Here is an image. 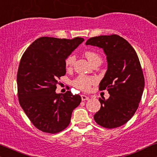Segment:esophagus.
I'll return each instance as SVG.
<instances>
[{"mask_svg": "<svg viewBox=\"0 0 157 157\" xmlns=\"http://www.w3.org/2000/svg\"><path fill=\"white\" fill-rule=\"evenodd\" d=\"M81 98H82V101H85V100H89V97H87V96L85 95H81Z\"/></svg>", "mask_w": 157, "mask_h": 157, "instance_id": "obj_1", "label": "esophagus"}]
</instances>
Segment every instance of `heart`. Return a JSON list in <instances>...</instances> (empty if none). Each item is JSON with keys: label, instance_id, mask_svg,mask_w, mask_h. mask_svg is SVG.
Returning <instances> with one entry per match:
<instances>
[{"label": "heart", "instance_id": "obj_1", "mask_svg": "<svg viewBox=\"0 0 157 157\" xmlns=\"http://www.w3.org/2000/svg\"><path fill=\"white\" fill-rule=\"evenodd\" d=\"M85 56L86 57L90 63L93 64L95 62H101V57L98 53L93 51H86L85 52ZM75 57L73 55H70L65 60V66L67 69H70L74 64ZM96 83V79L94 77H88L85 75H80L73 81V85L76 88L82 91H88L90 89L92 85Z\"/></svg>", "mask_w": 157, "mask_h": 157}]
</instances>
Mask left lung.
<instances>
[{
	"label": "left lung",
	"mask_w": 157,
	"mask_h": 157,
	"mask_svg": "<svg viewBox=\"0 0 157 157\" xmlns=\"http://www.w3.org/2000/svg\"><path fill=\"white\" fill-rule=\"evenodd\" d=\"M85 44L102 48L108 62L99 88L107 89L110 97L107 100L99 98L101 106L94 119L105 128L122 126L136 111L144 89V77L136 52L126 39L116 34L92 37Z\"/></svg>",
	"instance_id": "1"
}]
</instances>
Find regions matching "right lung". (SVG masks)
I'll return each mask as SVG.
<instances>
[{"label":"right lung","mask_w":157,"mask_h":157,"mask_svg":"<svg viewBox=\"0 0 157 157\" xmlns=\"http://www.w3.org/2000/svg\"><path fill=\"white\" fill-rule=\"evenodd\" d=\"M83 41L81 37H40L23 54L17 73L18 100L31 123L43 132L66 128L73 110L80 105L79 95L55 90L58 79L66 74V59Z\"/></svg>","instance_id":"add662e5"}]
</instances>
